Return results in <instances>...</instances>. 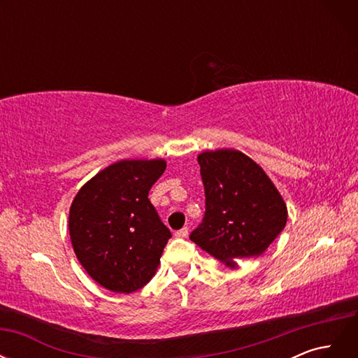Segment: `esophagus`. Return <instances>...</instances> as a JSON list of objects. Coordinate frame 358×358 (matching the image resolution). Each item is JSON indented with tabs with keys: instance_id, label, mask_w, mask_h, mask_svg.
Instances as JSON below:
<instances>
[{
	"instance_id": "1",
	"label": "esophagus",
	"mask_w": 358,
	"mask_h": 358,
	"mask_svg": "<svg viewBox=\"0 0 358 358\" xmlns=\"http://www.w3.org/2000/svg\"><path fill=\"white\" fill-rule=\"evenodd\" d=\"M175 236H176V237H187V236H188V227H183V229L178 230V231L175 233Z\"/></svg>"
}]
</instances>
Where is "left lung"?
Here are the masks:
<instances>
[{
    "instance_id": "8db88e82",
    "label": "left lung",
    "mask_w": 358,
    "mask_h": 358,
    "mask_svg": "<svg viewBox=\"0 0 358 358\" xmlns=\"http://www.w3.org/2000/svg\"><path fill=\"white\" fill-rule=\"evenodd\" d=\"M204 185L203 222L189 239L229 267L262 255L287 224V204L254 159L236 149L197 157Z\"/></svg>"
}]
</instances>
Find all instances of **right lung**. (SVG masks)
I'll use <instances>...</instances> for the list:
<instances>
[{"label": "right lung", "mask_w": 358, "mask_h": 358, "mask_svg": "<svg viewBox=\"0 0 358 358\" xmlns=\"http://www.w3.org/2000/svg\"><path fill=\"white\" fill-rule=\"evenodd\" d=\"M164 170L161 158L122 159L76 194L69 216L74 254L106 289L129 294L157 272L171 233L148 194Z\"/></svg>", "instance_id": "obj_1"}]
</instances>
